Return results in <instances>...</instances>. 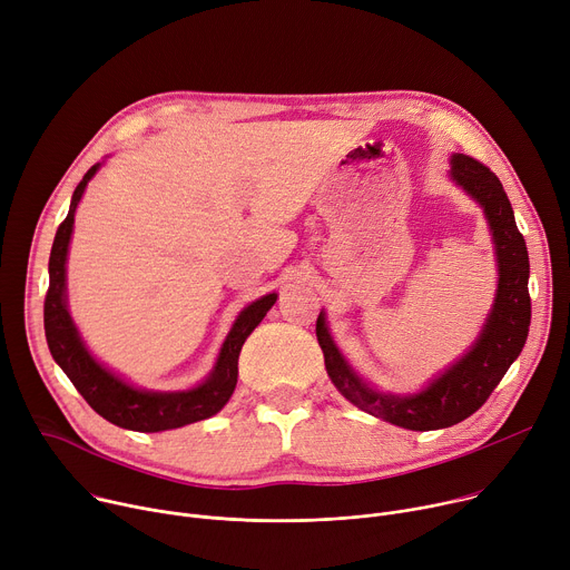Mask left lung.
<instances>
[{
  "label": "left lung",
  "instance_id": "8db88e82",
  "mask_svg": "<svg viewBox=\"0 0 570 570\" xmlns=\"http://www.w3.org/2000/svg\"><path fill=\"white\" fill-rule=\"evenodd\" d=\"M450 177L484 209L498 262L495 302L471 350L421 393L391 395L368 386L347 366L327 332L325 314L316 323L327 375L343 397L371 416L413 432L443 430L473 416L521 354L532 318L528 247L515 227L513 209L500 179L484 164L465 154H454L450 159Z\"/></svg>",
  "mask_w": 570,
  "mask_h": 570
}]
</instances>
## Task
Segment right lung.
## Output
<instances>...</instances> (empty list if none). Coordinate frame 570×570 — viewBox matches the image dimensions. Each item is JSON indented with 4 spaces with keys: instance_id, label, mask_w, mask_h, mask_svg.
I'll use <instances>...</instances> for the list:
<instances>
[{
    "instance_id": "right-lung-1",
    "label": "right lung",
    "mask_w": 570,
    "mask_h": 570,
    "mask_svg": "<svg viewBox=\"0 0 570 570\" xmlns=\"http://www.w3.org/2000/svg\"><path fill=\"white\" fill-rule=\"evenodd\" d=\"M97 170L99 164H95L75 188L70 212L55 236V245H51L49 288L45 295V336L49 352L70 377L75 389L83 395V400L101 419H107L118 428L134 432H164L212 419L214 413H218L229 402L238 382L240 347L245 338L254 332V327L271 312L277 293L264 295L262 299H256L243 308L220 347L214 371L199 386L188 391L159 393L134 389L131 384L116 377L111 371L97 364L86 350L66 302V262L75 212L88 181L95 177Z\"/></svg>"
}]
</instances>
